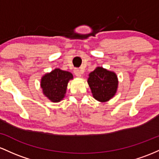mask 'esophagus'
I'll use <instances>...</instances> for the list:
<instances>
[{
  "label": "esophagus",
  "instance_id": "34e87169",
  "mask_svg": "<svg viewBox=\"0 0 159 159\" xmlns=\"http://www.w3.org/2000/svg\"><path fill=\"white\" fill-rule=\"evenodd\" d=\"M74 74L76 75L77 77H81L82 76L81 70H79V69H76V70H74Z\"/></svg>",
  "mask_w": 159,
  "mask_h": 159
}]
</instances>
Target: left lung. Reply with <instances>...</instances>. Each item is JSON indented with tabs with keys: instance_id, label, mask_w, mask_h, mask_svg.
Returning a JSON list of instances; mask_svg holds the SVG:
<instances>
[{
	"instance_id": "left-lung-1",
	"label": "left lung",
	"mask_w": 159,
	"mask_h": 159,
	"mask_svg": "<svg viewBox=\"0 0 159 159\" xmlns=\"http://www.w3.org/2000/svg\"><path fill=\"white\" fill-rule=\"evenodd\" d=\"M87 82L94 98L102 103L113 98L119 85L116 74L102 67H97L91 72Z\"/></svg>"
}]
</instances>
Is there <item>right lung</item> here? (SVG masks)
<instances>
[{
    "label": "right lung",
    "instance_id": "1",
    "mask_svg": "<svg viewBox=\"0 0 159 159\" xmlns=\"http://www.w3.org/2000/svg\"><path fill=\"white\" fill-rule=\"evenodd\" d=\"M74 79L70 72L56 68L41 77L40 86L43 93L52 102L58 103L65 98L67 84Z\"/></svg>",
    "mask_w": 159,
    "mask_h": 159
}]
</instances>
